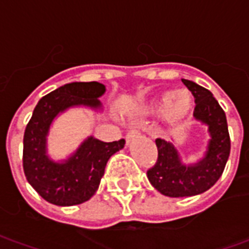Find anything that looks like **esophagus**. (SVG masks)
<instances>
[{
  "label": "esophagus",
  "mask_w": 249,
  "mask_h": 249,
  "mask_svg": "<svg viewBox=\"0 0 249 249\" xmlns=\"http://www.w3.org/2000/svg\"><path fill=\"white\" fill-rule=\"evenodd\" d=\"M140 135V132L137 129H130L128 133H126V136H125V140H126V142H129L130 140H133L136 136Z\"/></svg>",
  "instance_id": "1"
}]
</instances>
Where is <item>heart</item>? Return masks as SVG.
Segmentation results:
<instances>
[{"label":"heart","instance_id":"obj_1","mask_svg":"<svg viewBox=\"0 0 249 249\" xmlns=\"http://www.w3.org/2000/svg\"><path fill=\"white\" fill-rule=\"evenodd\" d=\"M191 107V96L185 90H180L175 94L167 92L157 96L152 103L151 109L155 113L161 112L168 123H178L187 116Z\"/></svg>","mask_w":249,"mask_h":249}]
</instances>
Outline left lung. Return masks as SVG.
Instances as JSON below:
<instances>
[{
	"mask_svg": "<svg viewBox=\"0 0 249 249\" xmlns=\"http://www.w3.org/2000/svg\"><path fill=\"white\" fill-rule=\"evenodd\" d=\"M181 81L195 97L193 116L208 125L211 140L201 161L195 165H184L175 146L162 139H157V161L148 169L146 176L159 192L169 197L195 196L208 191L224 172L231 152L227 117L217 100L208 89L196 82L184 78Z\"/></svg>",
	"mask_w": 249,
	"mask_h": 249,
	"instance_id": "8db88e82",
	"label": "left lung"
}]
</instances>
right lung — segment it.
Instances as JSON below:
<instances>
[{"label": "right lung", "mask_w": 249, "mask_h": 249, "mask_svg": "<svg viewBox=\"0 0 249 249\" xmlns=\"http://www.w3.org/2000/svg\"><path fill=\"white\" fill-rule=\"evenodd\" d=\"M105 87L96 81L71 82L41 98L26 125L22 165L26 180L48 203L61 207L88 201L98 189L109 157L125 145V140L104 142L89 137L65 162L46 156V135L57 114L74 105L100 108L98 97Z\"/></svg>", "instance_id": "add662e5"}]
</instances>
